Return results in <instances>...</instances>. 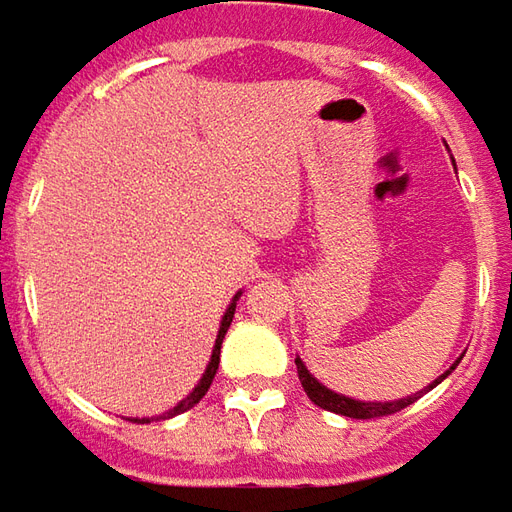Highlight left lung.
<instances>
[{
  "label": "left lung",
  "instance_id": "8db88e82",
  "mask_svg": "<svg viewBox=\"0 0 512 512\" xmlns=\"http://www.w3.org/2000/svg\"><path fill=\"white\" fill-rule=\"evenodd\" d=\"M459 360L456 358L451 363V369L448 372H442L434 383H428L423 392L417 394H408V397H400V400H386V403H366V400H355V397H346V394H338L327 389L318 377L312 375L310 369L304 366V360L296 358V369H298V380H301V386H304V392L310 397L315 406L327 408V411H335V414H341V417H352V420H372V417H386V414H394V411H400V408L411 406L417 397H423L425 392H431L434 386H440L445 377L454 372L456 366H459Z\"/></svg>",
  "mask_w": 512,
  "mask_h": 512
}]
</instances>
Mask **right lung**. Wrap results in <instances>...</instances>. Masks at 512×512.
Returning <instances> with one entry per match:
<instances>
[{"label":"right lung","instance_id":"right-lung-1","mask_svg":"<svg viewBox=\"0 0 512 512\" xmlns=\"http://www.w3.org/2000/svg\"><path fill=\"white\" fill-rule=\"evenodd\" d=\"M239 296H242V290L233 296V301L228 304V310H225V315H222V321H219V332H216V341H214V349H211V360H208V366H205V372H202L200 383L191 389V394L188 397H183L180 403L174 408H168L166 414L160 417V420H168V417H177V414H183V411H188V408H194L197 403H200L202 397H205V392L211 389V383H214V375L216 369H219V352H222V338H225V332H228V327H231L233 321V312H236V301H239ZM135 423H152L149 417H143V420H135Z\"/></svg>","mask_w":512,"mask_h":512}]
</instances>
